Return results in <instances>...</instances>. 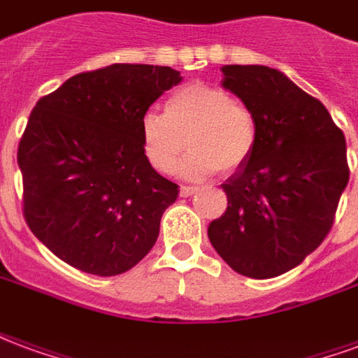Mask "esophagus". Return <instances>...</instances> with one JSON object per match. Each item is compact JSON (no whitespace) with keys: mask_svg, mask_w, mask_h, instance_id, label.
<instances>
[{"mask_svg":"<svg viewBox=\"0 0 358 358\" xmlns=\"http://www.w3.org/2000/svg\"><path fill=\"white\" fill-rule=\"evenodd\" d=\"M195 192H197V187H192V186L180 187V195H182V197H189V195H194Z\"/></svg>","mask_w":358,"mask_h":358,"instance_id":"1","label":"esophagus"}]
</instances>
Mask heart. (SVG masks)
Instances as JSON below:
<instances>
[{"label": "heart", "instance_id": "b5f03b06", "mask_svg": "<svg viewBox=\"0 0 358 358\" xmlns=\"http://www.w3.org/2000/svg\"><path fill=\"white\" fill-rule=\"evenodd\" d=\"M140 143L149 164L161 174L176 169L187 143L189 153L180 174L201 180L218 169L232 172L248 163L257 145V120L228 90L194 82L166 99L163 117H141Z\"/></svg>", "mask_w": 358, "mask_h": 358}]
</instances>
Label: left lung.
<instances>
[{"mask_svg":"<svg viewBox=\"0 0 358 358\" xmlns=\"http://www.w3.org/2000/svg\"><path fill=\"white\" fill-rule=\"evenodd\" d=\"M220 71L222 88L255 115L257 145L222 184L228 209L207 234L238 274L280 276L299 266L330 232L349 182L345 136L322 103L276 69Z\"/></svg>","mask_w":358,"mask_h":358,"instance_id":"left-lung-1","label":"left lung"}]
</instances>
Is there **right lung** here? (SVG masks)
Returning a JSON list of instances; mask_svg holds the SVG:
<instances>
[{
    "label": "right lung",
    "mask_w": 358,
    "mask_h": 358,
    "mask_svg": "<svg viewBox=\"0 0 358 358\" xmlns=\"http://www.w3.org/2000/svg\"><path fill=\"white\" fill-rule=\"evenodd\" d=\"M180 82L171 66L115 63L36 103L17 153L24 218L61 261L117 276L155 245L180 189L143 155L140 120Z\"/></svg>",
    "instance_id": "1"
}]
</instances>
